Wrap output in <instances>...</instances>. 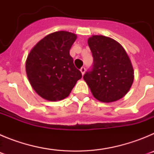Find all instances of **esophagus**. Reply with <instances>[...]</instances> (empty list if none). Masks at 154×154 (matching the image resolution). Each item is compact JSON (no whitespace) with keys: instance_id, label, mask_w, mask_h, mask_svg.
<instances>
[{"instance_id":"34e87169","label":"esophagus","mask_w":154,"mask_h":154,"mask_svg":"<svg viewBox=\"0 0 154 154\" xmlns=\"http://www.w3.org/2000/svg\"><path fill=\"white\" fill-rule=\"evenodd\" d=\"M80 72H81L82 75H83L84 74H85V67H82L81 69H80Z\"/></svg>"}]
</instances>
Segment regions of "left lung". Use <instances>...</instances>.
<instances>
[{
  "label": "left lung",
  "instance_id": "1",
  "mask_svg": "<svg viewBox=\"0 0 154 154\" xmlns=\"http://www.w3.org/2000/svg\"><path fill=\"white\" fill-rule=\"evenodd\" d=\"M93 69L83 76L92 96L103 103H112L129 92L134 79L131 61L123 47L114 39L92 35L88 39Z\"/></svg>",
  "mask_w": 154,
  "mask_h": 154
}]
</instances>
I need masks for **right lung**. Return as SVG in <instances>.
<instances>
[{"label": "right lung", "mask_w": 154, "mask_h": 154, "mask_svg": "<svg viewBox=\"0 0 154 154\" xmlns=\"http://www.w3.org/2000/svg\"><path fill=\"white\" fill-rule=\"evenodd\" d=\"M77 35L65 31L46 35L30 51L26 74L36 93L48 101L69 96L82 73L75 67L69 51Z\"/></svg>", "instance_id": "obj_1"}]
</instances>
